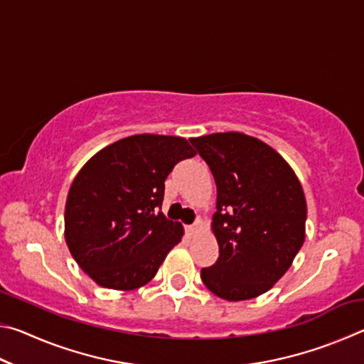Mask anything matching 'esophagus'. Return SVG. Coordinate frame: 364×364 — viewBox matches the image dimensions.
I'll return each mask as SVG.
<instances>
[{"label":"esophagus","mask_w":364,"mask_h":364,"mask_svg":"<svg viewBox=\"0 0 364 364\" xmlns=\"http://www.w3.org/2000/svg\"><path fill=\"white\" fill-rule=\"evenodd\" d=\"M202 228H204V223H202V220H197L194 225H191V226H186V231L189 232V234H196L197 231H200Z\"/></svg>","instance_id":"esophagus-1"}]
</instances>
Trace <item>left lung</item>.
Wrapping results in <instances>:
<instances>
[{"instance_id": "8db88e82", "label": "left lung", "mask_w": 364, "mask_h": 364, "mask_svg": "<svg viewBox=\"0 0 364 364\" xmlns=\"http://www.w3.org/2000/svg\"><path fill=\"white\" fill-rule=\"evenodd\" d=\"M189 141L217 184L212 231L220 255L200 278L220 299L258 297L284 276L304 245L301 184L291 165L254 136L228 132Z\"/></svg>"}]
</instances>
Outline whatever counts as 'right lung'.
Masks as SVG:
<instances>
[{
	"label": "right lung",
	"mask_w": 364,
	"mask_h": 364,
	"mask_svg": "<svg viewBox=\"0 0 364 364\" xmlns=\"http://www.w3.org/2000/svg\"><path fill=\"white\" fill-rule=\"evenodd\" d=\"M196 152L184 138L134 134L95 154L65 202V242L96 284L133 291L149 282L183 226L160 212L165 180Z\"/></svg>",
	"instance_id": "add662e5"
}]
</instances>
